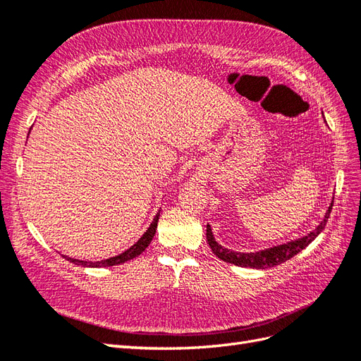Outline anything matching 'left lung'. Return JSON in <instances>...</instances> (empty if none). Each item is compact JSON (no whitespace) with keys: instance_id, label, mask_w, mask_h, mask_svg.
<instances>
[{"instance_id":"1","label":"left lung","mask_w":361,"mask_h":361,"mask_svg":"<svg viewBox=\"0 0 361 361\" xmlns=\"http://www.w3.org/2000/svg\"><path fill=\"white\" fill-rule=\"evenodd\" d=\"M331 209H333V204L329 205V209L325 214L324 221L321 222V225H319L317 228L314 231H312L310 234H307L305 238H301V239L284 243L280 246H274V248L264 250V251L234 252V251L226 250L214 240L210 225H207V242L210 245L213 254L216 257H219V259L224 262H228L231 264L242 266V267H252V269H266V267H274V266L281 264L287 260H290L292 257H295L298 252H301L304 248H307V246L317 238L319 233L325 228L326 221L329 218V213H331Z\"/></svg>"}]
</instances>
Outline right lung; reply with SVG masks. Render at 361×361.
Listing matches in <instances>:
<instances>
[{
    "label": "right lung",
    "instance_id": "1",
    "mask_svg": "<svg viewBox=\"0 0 361 361\" xmlns=\"http://www.w3.org/2000/svg\"><path fill=\"white\" fill-rule=\"evenodd\" d=\"M159 218H160V212L156 214V218H154V221L151 222L149 228L147 230V233L142 235V238L131 246L130 250H127L126 252H122L116 257H111V259H107V260H101V262H80V260H75V259H69V257L63 255L66 260H69L71 263H75V264H80V266H89V267H106V266H116V264H121V263H126L128 260H133L135 257L140 255L143 251H145L148 248V245L151 243L154 234H156V230H157V222H159Z\"/></svg>",
    "mask_w": 361,
    "mask_h": 361
}]
</instances>
